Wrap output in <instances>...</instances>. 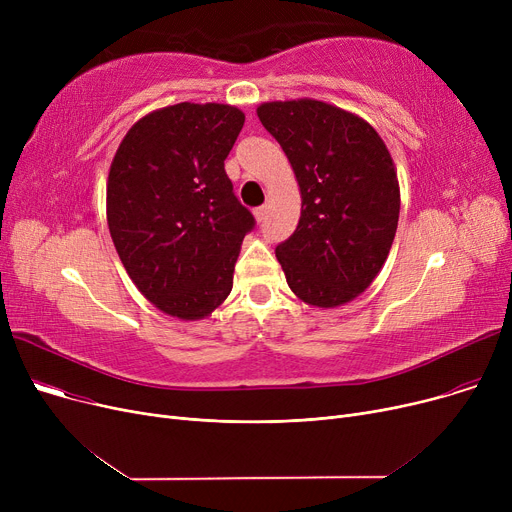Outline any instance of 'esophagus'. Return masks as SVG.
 Wrapping results in <instances>:
<instances>
[{
	"mask_svg": "<svg viewBox=\"0 0 512 512\" xmlns=\"http://www.w3.org/2000/svg\"><path fill=\"white\" fill-rule=\"evenodd\" d=\"M253 213H255V220H257V222H263L267 209H265V205H261V207H257Z\"/></svg>",
	"mask_w": 512,
	"mask_h": 512,
	"instance_id": "1",
	"label": "esophagus"
}]
</instances>
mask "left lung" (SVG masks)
<instances>
[{"instance_id": "left-lung-1", "label": "left lung", "mask_w": 512, "mask_h": 512, "mask_svg": "<svg viewBox=\"0 0 512 512\" xmlns=\"http://www.w3.org/2000/svg\"><path fill=\"white\" fill-rule=\"evenodd\" d=\"M257 116L301 188L299 226L276 247L290 290L319 309L351 303L380 274L398 226L388 147L369 122L326 101H270Z\"/></svg>"}]
</instances>
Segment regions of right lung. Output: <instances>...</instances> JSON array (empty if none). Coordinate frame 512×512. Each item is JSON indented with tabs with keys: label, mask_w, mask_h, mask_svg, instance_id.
I'll return each instance as SVG.
<instances>
[{
	"label": "right lung",
	"mask_w": 512,
	"mask_h": 512,
	"mask_svg": "<svg viewBox=\"0 0 512 512\" xmlns=\"http://www.w3.org/2000/svg\"><path fill=\"white\" fill-rule=\"evenodd\" d=\"M245 124L228 103L161 107L126 132L107 176V226L126 274L159 311L197 321L232 290L255 220L224 159Z\"/></svg>",
	"instance_id": "1"
}]
</instances>
